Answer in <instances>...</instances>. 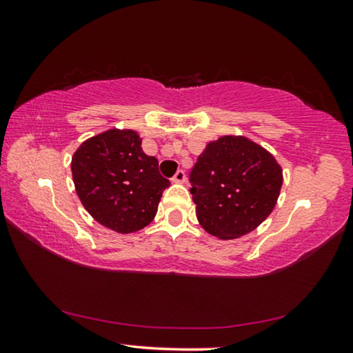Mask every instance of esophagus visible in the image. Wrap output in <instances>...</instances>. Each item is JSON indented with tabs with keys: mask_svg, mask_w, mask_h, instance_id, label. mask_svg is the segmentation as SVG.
<instances>
[{
	"mask_svg": "<svg viewBox=\"0 0 353 353\" xmlns=\"http://www.w3.org/2000/svg\"><path fill=\"white\" fill-rule=\"evenodd\" d=\"M171 181L174 182V183H183L185 181H187V176H185V171H183V170L176 171V174L172 176Z\"/></svg>",
	"mask_w": 353,
	"mask_h": 353,
	"instance_id": "1",
	"label": "esophagus"
}]
</instances>
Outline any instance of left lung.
<instances>
[{
	"label": "left lung",
	"mask_w": 353,
	"mask_h": 353,
	"mask_svg": "<svg viewBox=\"0 0 353 353\" xmlns=\"http://www.w3.org/2000/svg\"><path fill=\"white\" fill-rule=\"evenodd\" d=\"M276 159L246 137L208 143L190 172L196 216L208 234L234 240L265 221L282 188Z\"/></svg>",
	"instance_id": "left-lung-1"
}]
</instances>
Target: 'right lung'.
Instances as JSON below:
<instances>
[{"instance_id":"add662e5","label":"right lung","mask_w":353,"mask_h":353,"mask_svg":"<svg viewBox=\"0 0 353 353\" xmlns=\"http://www.w3.org/2000/svg\"><path fill=\"white\" fill-rule=\"evenodd\" d=\"M71 172L82 205L107 229L132 234L146 227L170 181L141 149L135 130L110 129L77 148Z\"/></svg>"}]
</instances>
